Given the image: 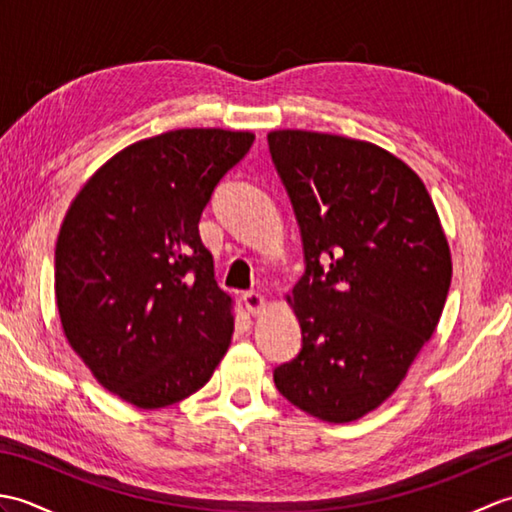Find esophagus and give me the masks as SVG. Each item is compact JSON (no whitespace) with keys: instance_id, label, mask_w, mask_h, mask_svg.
Instances as JSON below:
<instances>
[{"instance_id":"1","label":"esophagus","mask_w":512,"mask_h":512,"mask_svg":"<svg viewBox=\"0 0 512 512\" xmlns=\"http://www.w3.org/2000/svg\"><path fill=\"white\" fill-rule=\"evenodd\" d=\"M242 299H244L246 310L253 314V317H257V314H262L266 310V299L259 295V292H246Z\"/></svg>"}]
</instances>
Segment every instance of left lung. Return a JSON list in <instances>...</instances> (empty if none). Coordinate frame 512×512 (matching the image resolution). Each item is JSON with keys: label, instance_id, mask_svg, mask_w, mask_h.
Masks as SVG:
<instances>
[{"label": "left lung", "instance_id": "1", "mask_svg": "<svg viewBox=\"0 0 512 512\" xmlns=\"http://www.w3.org/2000/svg\"><path fill=\"white\" fill-rule=\"evenodd\" d=\"M303 239L306 275L286 295L301 325L281 396L325 422L378 409L438 328L453 264L431 195L407 162L367 140L268 134Z\"/></svg>", "mask_w": 512, "mask_h": 512}]
</instances>
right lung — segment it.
<instances>
[{"instance_id": "add662e5", "label": "right lung", "mask_w": 512, "mask_h": 512, "mask_svg": "<svg viewBox=\"0 0 512 512\" xmlns=\"http://www.w3.org/2000/svg\"><path fill=\"white\" fill-rule=\"evenodd\" d=\"M253 132L187 127L136 140L96 169L63 217L54 295L65 339L114 396L138 409L202 389L233 339L198 222Z\"/></svg>"}]
</instances>
